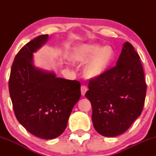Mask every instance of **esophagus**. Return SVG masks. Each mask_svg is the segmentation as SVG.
Masks as SVG:
<instances>
[{
    "label": "esophagus",
    "mask_w": 156,
    "mask_h": 156,
    "mask_svg": "<svg viewBox=\"0 0 156 156\" xmlns=\"http://www.w3.org/2000/svg\"><path fill=\"white\" fill-rule=\"evenodd\" d=\"M88 90V88L87 86H81V94L82 96H85V94H86V91Z\"/></svg>",
    "instance_id": "esophagus-1"
}]
</instances>
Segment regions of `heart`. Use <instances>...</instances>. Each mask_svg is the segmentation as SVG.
<instances>
[{
    "label": "heart",
    "mask_w": 156,
    "mask_h": 156,
    "mask_svg": "<svg viewBox=\"0 0 156 156\" xmlns=\"http://www.w3.org/2000/svg\"><path fill=\"white\" fill-rule=\"evenodd\" d=\"M75 62L84 63L83 75L88 79L98 78L109 70L115 58V52L112 47H102L98 43L85 44L77 48L71 55Z\"/></svg>",
    "instance_id": "b5f03b06"
}]
</instances>
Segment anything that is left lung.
Listing matches in <instances>:
<instances>
[{
  "label": "left lung",
  "mask_w": 156,
  "mask_h": 156,
  "mask_svg": "<svg viewBox=\"0 0 156 156\" xmlns=\"http://www.w3.org/2000/svg\"><path fill=\"white\" fill-rule=\"evenodd\" d=\"M88 89L85 96L97 133L116 137L127 131L142 113L147 89L140 56L130 43L123 44L115 67L90 80Z\"/></svg>",
  "instance_id": "8db88e82"
}]
</instances>
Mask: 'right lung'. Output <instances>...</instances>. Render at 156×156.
I'll list each match as a JSON object with an SVG mask.
<instances>
[{
  "instance_id": "add662e5",
  "label": "right lung",
  "mask_w": 156,
  "mask_h": 156,
  "mask_svg": "<svg viewBox=\"0 0 156 156\" xmlns=\"http://www.w3.org/2000/svg\"><path fill=\"white\" fill-rule=\"evenodd\" d=\"M48 38V34L40 35L21 49L13 60L9 82L17 120L31 134L46 140L63 133L81 96L80 82L58 78L54 72L34 66L33 53Z\"/></svg>"
}]
</instances>
